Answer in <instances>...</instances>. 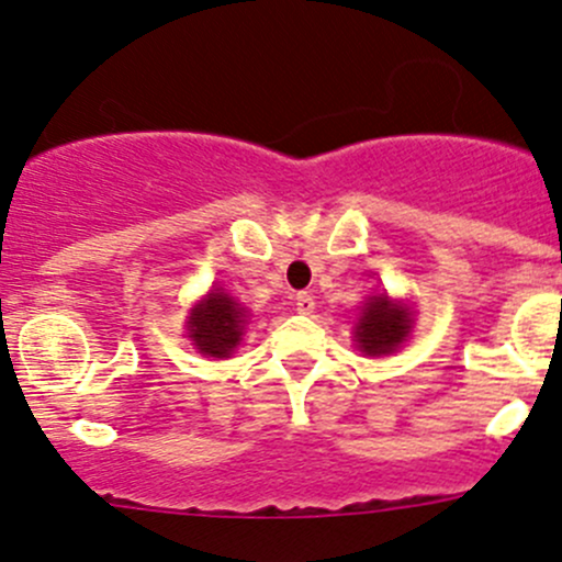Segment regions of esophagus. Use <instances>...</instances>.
Instances as JSON below:
<instances>
[{"instance_id":"esophagus-1","label":"esophagus","mask_w":562,"mask_h":562,"mask_svg":"<svg viewBox=\"0 0 562 562\" xmlns=\"http://www.w3.org/2000/svg\"><path fill=\"white\" fill-rule=\"evenodd\" d=\"M296 310L302 315H313L315 313V296L313 293H296Z\"/></svg>"}]
</instances>
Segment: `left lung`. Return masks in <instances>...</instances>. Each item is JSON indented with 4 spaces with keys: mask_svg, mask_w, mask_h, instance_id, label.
I'll return each mask as SVG.
<instances>
[{
    "mask_svg": "<svg viewBox=\"0 0 562 562\" xmlns=\"http://www.w3.org/2000/svg\"><path fill=\"white\" fill-rule=\"evenodd\" d=\"M411 331V317L402 307L391 304L386 296H375L364 307L356 326V339L367 356L391 353Z\"/></svg>",
    "mask_w": 562,
    "mask_h": 562,
    "instance_id": "8db88e82",
    "label": "left lung"
}]
</instances>
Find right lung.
<instances>
[{"label": "right lung", "instance_id": "right-lung-1", "mask_svg": "<svg viewBox=\"0 0 562 562\" xmlns=\"http://www.w3.org/2000/svg\"><path fill=\"white\" fill-rule=\"evenodd\" d=\"M245 310L228 293L212 291L206 302L198 304L190 315V339L201 353L225 359L239 345L245 331Z\"/></svg>", "mask_w": 562, "mask_h": 562}]
</instances>
